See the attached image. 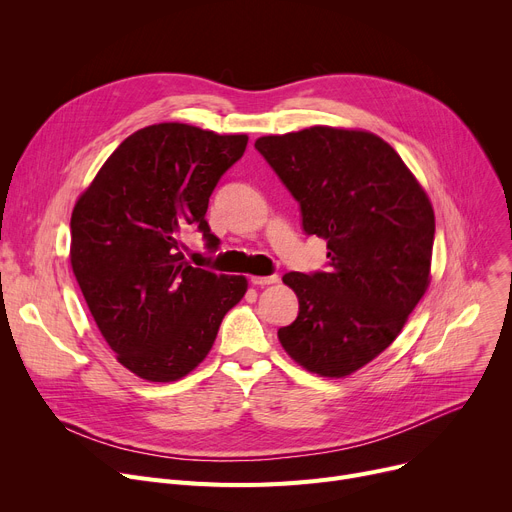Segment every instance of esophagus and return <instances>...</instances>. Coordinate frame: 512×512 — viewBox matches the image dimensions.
<instances>
[{"mask_svg":"<svg viewBox=\"0 0 512 512\" xmlns=\"http://www.w3.org/2000/svg\"><path fill=\"white\" fill-rule=\"evenodd\" d=\"M276 282H278V276H251V284L255 286H267Z\"/></svg>","mask_w":512,"mask_h":512,"instance_id":"1","label":"esophagus"}]
</instances>
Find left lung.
Returning <instances> with one entry per match:
<instances>
[{
	"instance_id": "left-lung-1",
	"label": "left lung",
	"mask_w": 512,
	"mask_h": 512,
	"mask_svg": "<svg viewBox=\"0 0 512 512\" xmlns=\"http://www.w3.org/2000/svg\"><path fill=\"white\" fill-rule=\"evenodd\" d=\"M255 149L299 201L303 230L328 240V270L282 280L299 315L284 351L324 378H344L394 342L429 284L434 209L400 155L365 130L311 126Z\"/></svg>"
}]
</instances>
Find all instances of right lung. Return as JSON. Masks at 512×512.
Masks as SVG:
<instances>
[{
  "mask_svg": "<svg viewBox=\"0 0 512 512\" xmlns=\"http://www.w3.org/2000/svg\"><path fill=\"white\" fill-rule=\"evenodd\" d=\"M247 134L164 122L141 128L107 157L74 205L70 263L99 332L118 361L149 382H176L211 351L245 276L188 265L182 236L199 230L220 178Z\"/></svg>",
  "mask_w": 512,
  "mask_h": 512,
  "instance_id": "obj_1",
  "label": "right lung"
}]
</instances>
